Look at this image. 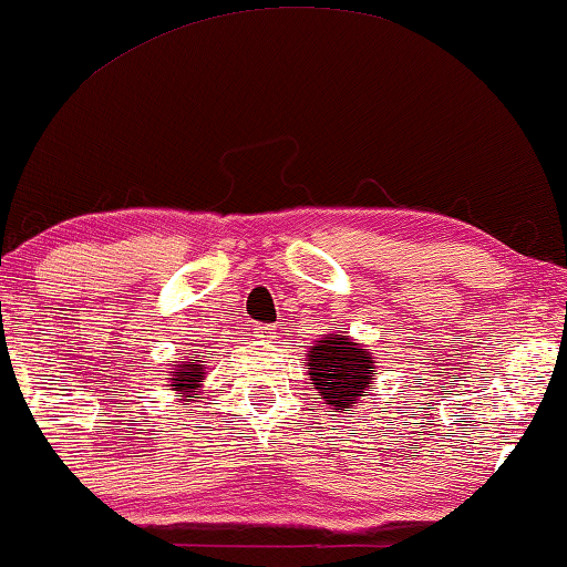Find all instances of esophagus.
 Returning a JSON list of instances; mask_svg holds the SVG:
<instances>
[{"mask_svg": "<svg viewBox=\"0 0 567 567\" xmlns=\"http://www.w3.org/2000/svg\"><path fill=\"white\" fill-rule=\"evenodd\" d=\"M252 333H255V338H260V341L274 343L278 338V326H255Z\"/></svg>", "mask_w": 567, "mask_h": 567, "instance_id": "34e87169", "label": "esophagus"}]
</instances>
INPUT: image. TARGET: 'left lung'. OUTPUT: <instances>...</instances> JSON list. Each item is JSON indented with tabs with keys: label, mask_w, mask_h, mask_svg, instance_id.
I'll use <instances>...</instances> for the list:
<instances>
[{
	"label": "left lung",
	"mask_w": 567,
	"mask_h": 567,
	"mask_svg": "<svg viewBox=\"0 0 567 567\" xmlns=\"http://www.w3.org/2000/svg\"><path fill=\"white\" fill-rule=\"evenodd\" d=\"M305 370L328 406L347 414L354 409V403H362V395L370 391L378 364H374L372 351L357 343L354 338L347 333H328L310 349Z\"/></svg>",
	"instance_id": "1"
}]
</instances>
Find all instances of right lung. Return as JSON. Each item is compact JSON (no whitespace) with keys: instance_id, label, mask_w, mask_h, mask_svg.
Returning <instances> with one entry per match:
<instances>
[{"instance_id":"obj_1","label":"right lung","mask_w":567,"mask_h":567,"mask_svg":"<svg viewBox=\"0 0 567 567\" xmlns=\"http://www.w3.org/2000/svg\"><path fill=\"white\" fill-rule=\"evenodd\" d=\"M205 374H208V367L203 364L200 357L193 354L187 362L174 364V372L168 374V388L182 395L179 399L182 403H189V401L200 399Z\"/></svg>"}]
</instances>
